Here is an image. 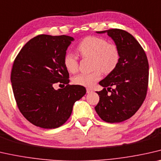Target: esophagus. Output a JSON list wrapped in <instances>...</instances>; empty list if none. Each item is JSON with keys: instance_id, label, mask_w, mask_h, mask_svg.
<instances>
[{"instance_id": "34e87169", "label": "esophagus", "mask_w": 161, "mask_h": 161, "mask_svg": "<svg viewBox=\"0 0 161 161\" xmlns=\"http://www.w3.org/2000/svg\"><path fill=\"white\" fill-rule=\"evenodd\" d=\"M93 92V90L91 88H87V93H90Z\"/></svg>"}]
</instances>
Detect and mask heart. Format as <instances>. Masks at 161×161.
I'll return each mask as SVG.
<instances>
[{
    "label": "heart",
    "instance_id": "heart-1",
    "mask_svg": "<svg viewBox=\"0 0 161 161\" xmlns=\"http://www.w3.org/2000/svg\"><path fill=\"white\" fill-rule=\"evenodd\" d=\"M76 51L84 58H91L94 71L90 74H80L73 79L74 85L91 87L101 79V71L104 74L112 72L118 65L119 50L114 43L108 42L103 37L88 36L76 46ZM64 65L69 73L78 70V61L71 53H67L64 57Z\"/></svg>",
    "mask_w": 161,
    "mask_h": 161
}]
</instances>
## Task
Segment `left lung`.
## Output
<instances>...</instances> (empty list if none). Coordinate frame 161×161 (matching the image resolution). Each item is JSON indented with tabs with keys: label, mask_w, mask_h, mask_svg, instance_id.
I'll return each mask as SVG.
<instances>
[{
	"label": "left lung",
	"mask_w": 161,
	"mask_h": 161,
	"mask_svg": "<svg viewBox=\"0 0 161 161\" xmlns=\"http://www.w3.org/2000/svg\"><path fill=\"white\" fill-rule=\"evenodd\" d=\"M96 32L107 33L111 37L119 50L120 58L116 68L99 82L104 88L97 92L100 100L95 109L103 121L119 123L131 118L145 99L147 58L137 40L126 31L111 29Z\"/></svg>",
	"instance_id": "obj_1"
}]
</instances>
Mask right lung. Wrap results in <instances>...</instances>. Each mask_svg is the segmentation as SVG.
Wrapping results in <instances>:
<instances>
[{"instance_id":"1","label":"right lung","mask_w":161,"mask_h":161,"mask_svg":"<svg viewBox=\"0 0 161 161\" xmlns=\"http://www.w3.org/2000/svg\"><path fill=\"white\" fill-rule=\"evenodd\" d=\"M74 40L67 35H37L26 43L14 62L11 81L16 104L35 126L55 129L63 125L74 103L85 95L82 86L68 85L69 74L64 65ZM57 82L67 85L55 90L52 85Z\"/></svg>"}]
</instances>
